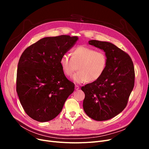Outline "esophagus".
<instances>
[{
  "label": "esophagus",
  "mask_w": 149,
  "mask_h": 149,
  "mask_svg": "<svg viewBox=\"0 0 149 149\" xmlns=\"http://www.w3.org/2000/svg\"><path fill=\"white\" fill-rule=\"evenodd\" d=\"M79 88H80V87H79L78 85H75V90L79 89Z\"/></svg>",
  "instance_id": "34e87169"
}]
</instances>
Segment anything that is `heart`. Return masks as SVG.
<instances>
[{
	"label": "heart",
	"mask_w": 149,
	"mask_h": 149,
	"mask_svg": "<svg viewBox=\"0 0 149 149\" xmlns=\"http://www.w3.org/2000/svg\"><path fill=\"white\" fill-rule=\"evenodd\" d=\"M70 57L67 54L62 55L60 65L63 72L67 77H71L77 69L79 70L73 77L77 83L93 82L103 75L106 69L108 58L103 51L84 46H79L72 49Z\"/></svg>",
	"instance_id": "1"
}]
</instances>
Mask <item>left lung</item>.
Masks as SVG:
<instances>
[{
    "label": "left lung",
    "mask_w": 149,
    "mask_h": 149,
    "mask_svg": "<svg viewBox=\"0 0 149 149\" xmlns=\"http://www.w3.org/2000/svg\"><path fill=\"white\" fill-rule=\"evenodd\" d=\"M89 44L103 49L108 62L98 80L81 87L85 94L83 109L92 119L106 121L126 107L134 87L135 69L129 55L113 44L95 40L89 41Z\"/></svg>",
    "instance_id": "obj_1"
}]
</instances>
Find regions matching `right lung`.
<instances>
[{
  "label": "right lung",
  "mask_w": 149,
  "mask_h": 149,
  "mask_svg": "<svg viewBox=\"0 0 149 149\" xmlns=\"http://www.w3.org/2000/svg\"><path fill=\"white\" fill-rule=\"evenodd\" d=\"M78 40L61 35L40 39L23 51L18 63L16 91L26 113L46 122L60 113L75 84L68 80L60 59Z\"/></svg>",
  "instance_id": "1"
}]
</instances>
